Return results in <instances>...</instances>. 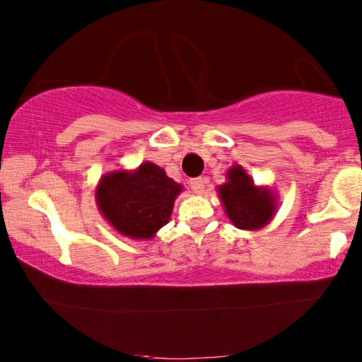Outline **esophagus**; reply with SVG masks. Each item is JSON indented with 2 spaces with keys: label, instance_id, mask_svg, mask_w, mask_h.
<instances>
[{
  "label": "esophagus",
  "instance_id": "obj_1",
  "mask_svg": "<svg viewBox=\"0 0 362 362\" xmlns=\"http://www.w3.org/2000/svg\"><path fill=\"white\" fill-rule=\"evenodd\" d=\"M204 184H206V180L202 177L192 178V180H190V189H192L195 194H202L204 192Z\"/></svg>",
  "mask_w": 362,
  "mask_h": 362
}]
</instances>
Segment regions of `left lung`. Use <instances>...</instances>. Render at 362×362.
<instances>
[{"instance_id":"obj_1","label":"left lung","mask_w":362,"mask_h":362,"mask_svg":"<svg viewBox=\"0 0 362 362\" xmlns=\"http://www.w3.org/2000/svg\"><path fill=\"white\" fill-rule=\"evenodd\" d=\"M228 180L218 187L230 221L240 230H259L276 214V197L267 187H257L242 167H231Z\"/></svg>"}]
</instances>
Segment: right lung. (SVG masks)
I'll list each match as a JSON object with an SVG mask.
<instances>
[{
  "instance_id": "right-lung-1",
  "label": "right lung",
  "mask_w": 362,
  "mask_h": 362,
  "mask_svg": "<svg viewBox=\"0 0 362 362\" xmlns=\"http://www.w3.org/2000/svg\"><path fill=\"white\" fill-rule=\"evenodd\" d=\"M182 185L155 163L139 165L134 172L105 173L97 185V206L120 235L151 240L172 216Z\"/></svg>"
}]
</instances>
